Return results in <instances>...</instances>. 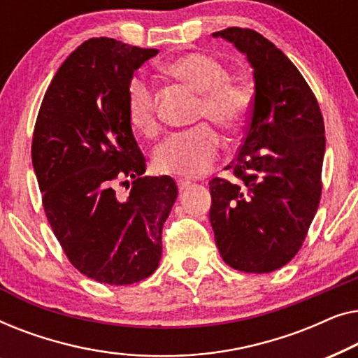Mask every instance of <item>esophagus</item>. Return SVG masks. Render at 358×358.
Returning a JSON list of instances; mask_svg holds the SVG:
<instances>
[{
    "label": "esophagus",
    "mask_w": 358,
    "mask_h": 358,
    "mask_svg": "<svg viewBox=\"0 0 358 358\" xmlns=\"http://www.w3.org/2000/svg\"><path fill=\"white\" fill-rule=\"evenodd\" d=\"M190 180H185V179H179L178 180V187H179V190H185V189H189L190 187Z\"/></svg>",
    "instance_id": "obj_1"
}]
</instances>
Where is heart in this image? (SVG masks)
<instances>
[{
	"label": "heart",
	"mask_w": 358,
	"mask_h": 358,
	"mask_svg": "<svg viewBox=\"0 0 358 358\" xmlns=\"http://www.w3.org/2000/svg\"><path fill=\"white\" fill-rule=\"evenodd\" d=\"M166 73L199 92L197 120H210L227 134L243 129L251 110V92L244 85L229 80L228 68L208 53L190 52L166 65ZM129 120L138 134H158L156 99L151 83L136 75L127 90ZM222 140L212 125L202 124L176 134L163 141L153 155V166L159 174L179 178H199L212 169L217 161Z\"/></svg>",
	"instance_id": "b5f03b06"
}]
</instances>
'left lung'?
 Returning <instances> with one entry per match:
<instances>
[{"instance_id": "left-lung-1", "label": "left lung", "mask_w": 358, "mask_h": 358, "mask_svg": "<svg viewBox=\"0 0 358 358\" xmlns=\"http://www.w3.org/2000/svg\"><path fill=\"white\" fill-rule=\"evenodd\" d=\"M254 70V99L243 145L227 169L238 180H210V223L223 261L267 273L295 257L321 199L326 136L320 104L285 53L252 29L215 32Z\"/></svg>"}]
</instances>
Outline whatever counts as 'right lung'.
Returning <instances> with one entry per match:
<instances>
[{
  "instance_id": "add662e5",
  "label": "right lung",
  "mask_w": 358,
  "mask_h": 358,
  "mask_svg": "<svg viewBox=\"0 0 358 358\" xmlns=\"http://www.w3.org/2000/svg\"><path fill=\"white\" fill-rule=\"evenodd\" d=\"M156 48L115 38L83 42L58 68L32 136V164L52 231L83 275L109 285L150 277L178 197L169 176H143L127 110L134 71ZM115 185L131 187L117 196Z\"/></svg>"
}]
</instances>
